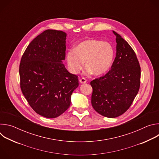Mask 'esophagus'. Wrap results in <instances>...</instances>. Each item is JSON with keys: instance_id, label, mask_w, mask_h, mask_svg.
<instances>
[{"instance_id": "1", "label": "esophagus", "mask_w": 159, "mask_h": 159, "mask_svg": "<svg viewBox=\"0 0 159 159\" xmlns=\"http://www.w3.org/2000/svg\"><path fill=\"white\" fill-rule=\"evenodd\" d=\"M79 82H80V83H81V84H85V83L87 82V80L85 79L84 78H82V79H80L79 80Z\"/></svg>"}]
</instances>
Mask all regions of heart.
I'll return each instance as SVG.
<instances>
[{
    "instance_id": "b5f03b06",
    "label": "heart",
    "mask_w": 159,
    "mask_h": 159,
    "mask_svg": "<svg viewBox=\"0 0 159 159\" xmlns=\"http://www.w3.org/2000/svg\"><path fill=\"white\" fill-rule=\"evenodd\" d=\"M115 50L112 45L98 39H86L66 53L68 68L73 74H77L83 69L84 61L87 67L85 73L95 75L104 74L112 63Z\"/></svg>"
}]
</instances>
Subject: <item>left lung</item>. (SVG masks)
<instances>
[{"mask_svg":"<svg viewBox=\"0 0 159 159\" xmlns=\"http://www.w3.org/2000/svg\"><path fill=\"white\" fill-rule=\"evenodd\" d=\"M116 36V55L111 70L90 82L91 103L99 114L116 118L125 112L137 95L141 69L137 56L129 44L119 34Z\"/></svg>","mask_w":159,"mask_h":159,"instance_id":"obj_1","label":"left lung"}]
</instances>
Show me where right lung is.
Returning a JSON list of instances; mask_svg holds the SVG:
<instances>
[{
    "label": "right lung",
    "mask_w": 159,
    "mask_h": 159,
    "mask_svg": "<svg viewBox=\"0 0 159 159\" xmlns=\"http://www.w3.org/2000/svg\"><path fill=\"white\" fill-rule=\"evenodd\" d=\"M66 34L47 30L28 46L19 65L20 89L38 115L55 118L69 107L79 86L78 77L68 72L65 58Z\"/></svg>",
    "instance_id": "1"
}]
</instances>
